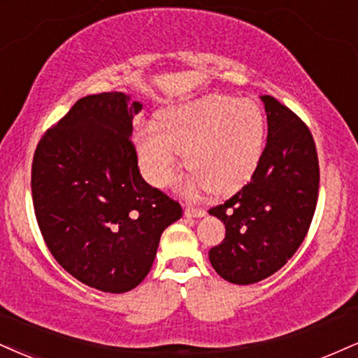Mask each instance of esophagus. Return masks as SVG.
Returning <instances> with one entry per match:
<instances>
[{
    "instance_id": "esophagus-1",
    "label": "esophagus",
    "mask_w": 358,
    "mask_h": 358,
    "mask_svg": "<svg viewBox=\"0 0 358 358\" xmlns=\"http://www.w3.org/2000/svg\"><path fill=\"white\" fill-rule=\"evenodd\" d=\"M205 213H206L205 208H201V206H195V205H187V206H185V217L200 218V217H203Z\"/></svg>"
}]
</instances>
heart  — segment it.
Wrapping results in <instances>:
<instances>
[{
  "label": "heart",
  "instance_id": "1",
  "mask_svg": "<svg viewBox=\"0 0 358 358\" xmlns=\"http://www.w3.org/2000/svg\"><path fill=\"white\" fill-rule=\"evenodd\" d=\"M158 122L136 131L141 170L155 187L173 180L182 152L188 187L227 195L252 178L264 153L265 118L255 101L212 94L163 111Z\"/></svg>",
  "mask_w": 358,
  "mask_h": 358
}]
</instances>
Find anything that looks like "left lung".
Returning a JSON list of instances; mask_svg holds the SVG:
<instances>
[{"instance_id":"8db88e82","label":"left lung","mask_w":358,"mask_h":358,"mask_svg":"<svg viewBox=\"0 0 358 358\" xmlns=\"http://www.w3.org/2000/svg\"><path fill=\"white\" fill-rule=\"evenodd\" d=\"M268 136L252 180L208 210L225 238L208 252L215 272L236 285L257 283L294 257L315 213L320 170L315 141L290 108L264 94Z\"/></svg>"}]
</instances>
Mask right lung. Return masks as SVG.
Listing matches in <instances>:
<instances>
[{
    "label": "right lung",
    "instance_id": "right-lung-1",
    "mask_svg": "<svg viewBox=\"0 0 358 358\" xmlns=\"http://www.w3.org/2000/svg\"><path fill=\"white\" fill-rule=\"evenodd\" d=\"M124 93L88 94L43 135L31 166L33 206L55 260L85 285L123 294L152 268L182 206L140 175Z\"/></svg>",
    "mask_w": 358,
    "mask_h": 358
}]
</instances>
